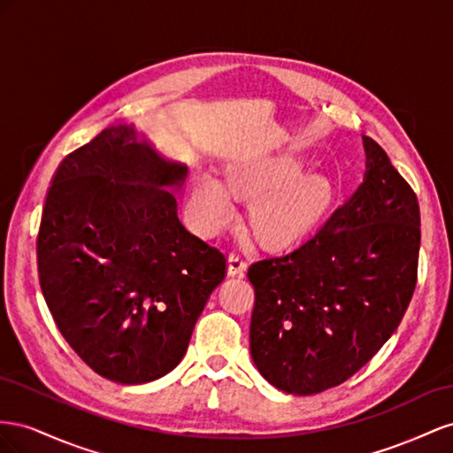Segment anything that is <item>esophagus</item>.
<instances>
[{"label": "esophagus", "instance_id": "1", "mask_svg": "<svg viewBox=\"0 0 453 453\" xmlns=\"http://www.w3.org/2000/svg\"><path fill=\"white\" fill-rule=\"evenodd\" d=\"M247 271V260H244V252L235 249L229 254V275H242Z\"/></svg>", "mask_w": 453, "mask_h": 453}]
</instances>
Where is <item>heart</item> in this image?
Segmentation results:
<instances>
[{
	"mask_svg": "<svg viewBox=\"0 0 453 453\" xmlns=\"http://www.w3.org/2000/svg\"><path fill=\"white\" fill-rule=\"evenodd\" d=\"M292 157L247 161L226 173L227 191L241 199L256 197L250 204V224L257 235L284 242L300 237L325 212L332 196L330 180L313 169L298 171ZM196 199L212 222L222 219L229 203L214 182H201Z\"/></svg>",
	"mask_w": 453,
	"mask_h": 453,
	"instance_id": "heart-1",
	"label": "heart"
}]
</instances>
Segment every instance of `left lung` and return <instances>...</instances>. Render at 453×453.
I'll return each mask as SVG.
<instances>
[{"label": "left lung", "mask_w": 453, "mask_h": 453, "mask_svg": "<svg viewBox=\"0 0 453 453\" xmlns=\"http://www.w3.org/2000/svg\"><path fill=\"white\" fill-rule=\"evenodd\" d=\"M365 182L298 247L250 264V355L292 395L347 381L403 320L416 290L421 214L416 191L376 140Z\"/></svg>", "instance_id": "obj_1"}]
</instances>
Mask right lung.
Listing matches in <instances>:
<instances>
[{"instance_id": "add662e5", "label": "right lung", "mask_w": 453, "mask_h": 453, "mask_svg": "<svg viewBox=\"0 0 453 453\" xmlns=\"http://www.w3.org/2000/svg\"><path fill=\"white\" fill-rule=\"evenodd\" d=\"M188 169L106 128L68 153L37 231V275L64 340L102 378L159 380L184 358L226 256L180 224L173 193Z\"/></svg>"}]
</instances>
